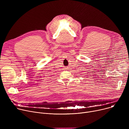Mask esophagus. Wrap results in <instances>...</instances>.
I'll use <instances>...</instances> for the list:
<instances>
[{"mask_svg":"<svg viewBox=\"0 0 129 129\" xmlns=\"http://www.w3.org/2000/svg\"><path fill=\"white\" fill-rule=\"evenodd\" d=\"M67 69H68V67H65V68L64 69L65 70H67Z\"/></svg>","mask_w":129,"mask_h":129,"instance_id":"obj_1","label":"esophagus"}]
</instances>
